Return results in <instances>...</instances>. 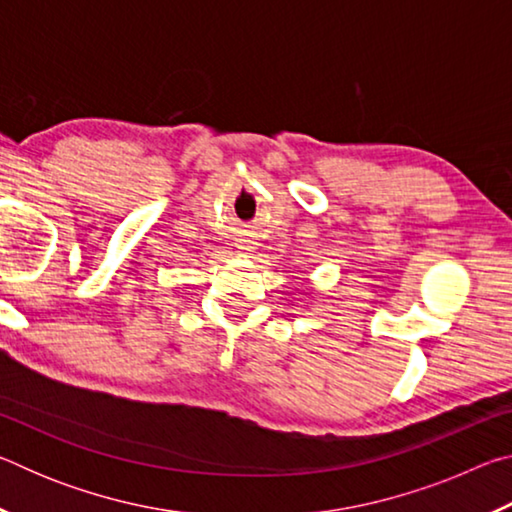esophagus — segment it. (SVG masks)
I'll list each match as a JSON object with an SVG mask.
<instances>
[{"label":"esophagus","mask_w":512,"mask_h":512,"mask_svg":"<svg viewBox=\"0 0 512 512\" xmlns=\"http://www.w3.org/2000/svg\"><path fill=\"white\" fill-rule=\"evenodd\" d=\"M250 248H253V246H241V250H246V253H248V250H250Z\"/></svg>","instance_id":"esophagus-1"}]
</instances>
